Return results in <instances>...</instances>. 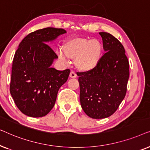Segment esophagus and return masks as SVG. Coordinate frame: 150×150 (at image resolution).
<instances>
[{"mask_svg": "<svg viewBox=\"0 0 150 150\" xmlns=\"http://www.w3.org/2000/svg\"><path fill=\"white\" fill-rule=\"evenodd\" d=\"M76 74L74 71H71L70 74H69V77L71 78V79H75V78H76Z\"/></svg>", "mask_w": 150, "mask_h": 150, "instance_id": "34e87169", "label": "esophagus"}]
</instances>
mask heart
I'll list each match as a JSON object with an SVG mask.
<instances>
[{
  "label": "heart",
  "instance_id": "1",
  "mask_svg": "<svg viewBox=\"0 0 150 150\" xmlns=\"http://www.w3.org/2000/svg\"><path fill=\"white\" fill-rule=\"evenodd\" d=\"M102 51V44L98 39L75 37L65 41L62 46L63 54L68 59L74 60L76 68L84 72L93 70L98 66ZM64 56L62 53H59V59L62 62H66Z\"/></svg>",
  "mask_w": 150,
  "mask_h": 150
}]
</instances>
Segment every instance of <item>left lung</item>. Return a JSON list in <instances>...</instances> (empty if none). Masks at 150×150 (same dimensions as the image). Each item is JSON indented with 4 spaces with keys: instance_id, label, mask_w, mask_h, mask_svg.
Masks as SVG:
<instances>
[{
    "instance_id": "1",
    "label": "left lung",
    "mask_w": 150,
    "mask_h": 150,
    "mask_svg": "<svg viewBox=\"0 0 150 150\" xmlns=\"http://www.w3.org/2000/svg\"><path fill=\"white\" fill-rule=\"evenodd\" d=\"M105 53L95 69L78 72L80 102L89 117L103 119L116 111L126 93L129 62L124 48L117 39L99 33Z\"/></svg>"
}]
</instances>
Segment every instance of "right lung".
Listing matches in <instances>:
<instances>
[{
    "label": "right lung",
    "mask_w": 150,
    "mask_h": 150,
    "mask_svg": "<svg viewBox=\"0 0 150 150\" xmlns=\"http://www.w3.org/2000/svg\"><path fill=\"white\" fill-rule=\"evenodd\" d=\"M63 28H45L28 34L18 46L12 65L10 93L22 113L42 117L52 110L59 89L68 79L69 69L51 67L58 57L48 46Z\"/></svg>",
    "instance_id": "right-lung-1"
}]
</instances>
